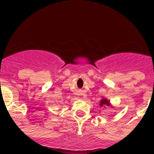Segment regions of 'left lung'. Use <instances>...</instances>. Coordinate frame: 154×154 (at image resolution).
I'll use <instances>...</instances> for the list:
<instances>
[{
    "label": "left lung",
    "instance_id": "1",
    "mask_svg": "<svg viewBox=\"0 0 154 154\" xmlns=\"http://www.w3.org/2000/svg\"><path fill=\"white\" fill-rule=\"evenodd\" d=\"M99 106H100L101 107L109 106L110 103H109V101L108 99L103 98V99H102L101 100H100V103H99Z\"/></svg>",
    "mask_w": 154,
    "mask_h": 154
}]
</instances>
